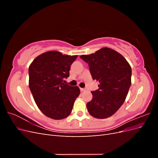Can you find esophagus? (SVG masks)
Instances as JSON below:
<instances>
[{"label": "esophagus", "mask_w": 158, "mask_h": 158, "mask_svg": "<svg viewBox=\"0 0 158 158\" xmlns=\"http://www.w3.org/2000/svg\"><path fill=\"white\" fill-rule=\"evenodd\" d=\"M80 91L82 92H84V91H85V88H80Z\"/></svg>", "instance_id": "1"}]
</instances>
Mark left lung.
Returning a JSON list of instances; mask_svg holds the SVG:
<instances>
[{"mask_svg":"<svg viewBox=\"0 0 158 158\" xmlns=\"http://www.w3.org/2000/svg\"><path fill=\"white\" fill-rule=\"evenodd\" d=\"M80 57L88 64L93 80L99 83L87 103L89 113L97 118L111 117L123 104L130 88V64L120 53L107 47Z\"/></svg>","mask_w":158,"mask_h":158,"instance_id":"obj_1","label":"left lung"}]
</instances>
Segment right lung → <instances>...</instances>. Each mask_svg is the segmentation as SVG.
<instances>
[{"instance_id": "right-lung-1", "label": "right lung", "mask_w": 158, "mask_h": 158, "mask_svg": "<svg viewBox=\"0 0 158 158\" xmlns=\"http://www.w3.org/2000/svg\"><path fill=\"white\" fill-rule=\"evenodd\" d=\"M77 55H63L56 51L44 52L29 67V87L40 111L55 120L67 117L80 94L78 86L63 83L69 76L70 65Z\"/></svg>"}]
</instances>
